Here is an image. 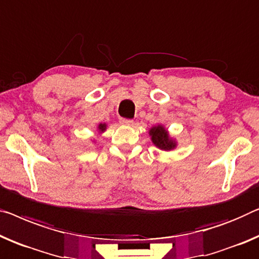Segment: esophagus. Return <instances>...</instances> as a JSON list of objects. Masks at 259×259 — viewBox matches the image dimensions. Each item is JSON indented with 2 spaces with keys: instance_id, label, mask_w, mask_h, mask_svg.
Segmentation results:
<instances>
[{
  "instance_id": "1",
  "label": "esophagus",
  "mask_w": 259,
  "mask_h": 259,
  "mask_svg": "<svg viewBox=\"0 0 259 259\" xmlns=\"http://www.w3.org/2000/svg\"><path fill=\"white\" fill-rule=\"evenodd\" d=\"M119 123L123 125H133L134 121L133 119H128V118H121L119 119Z\"/></svg>"
}]
</instances>
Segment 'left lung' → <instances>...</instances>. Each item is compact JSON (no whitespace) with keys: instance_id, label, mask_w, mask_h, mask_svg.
<instances>
[{"instance_id":"8db88e82","label":"left lung","mask_w":259,"mask_h":259,"mask_svg":"<svg viewBox=\"0 0 259 259\" xmlns=\"http://www.w3.org/2000/svg\"><path fill=\"white\" fill-rule=\"evenodd\" d=\"M149 135L151 136L152 143L158 149L163 150V151H171L176 149L177 142L169 137L168 131L161 124L152 126L149 131Z\"/></svg>"}]
</instances>
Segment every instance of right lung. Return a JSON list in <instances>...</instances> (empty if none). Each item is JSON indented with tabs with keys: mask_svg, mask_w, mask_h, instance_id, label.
Returning a JSON list of instances; mask_svg holds the SVG:
<instances>
[{
	"mask_svg": "<svg viewBox=\"0 0 259 259\" xmlns=\"http://www.w3.org/2000/svg\"><path fill=\"white\" fill-rule=\"evenodd\" d=\"M106 129H107L106 123H100V124L98 125V130H99L100 134L103 133V131H106Z\"/></svg>",
	"mask_w": 259,
	"mask_h": 259,
	"instance_id": "obj_1",
	"label": "right lung"
}]
</instances>
